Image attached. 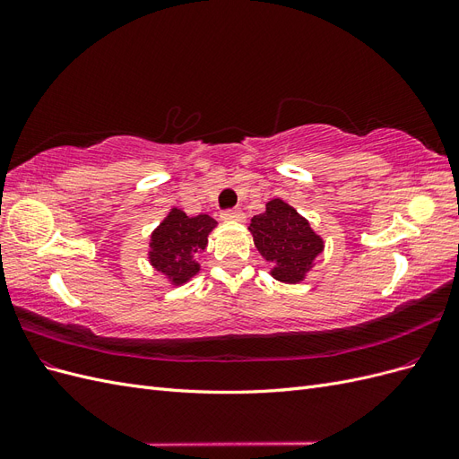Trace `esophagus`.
Instances as JSON below:
<instances>
[{
  "label": "esophagus",
  "instance_id": "obj_1",
  "mask_svg": "<svg viewBox=\"0 0 459 459\" xmlns=\"http://www.w3.org/2000/svg\"><path fill=\"white\" fill-rule=\"evenodd\" d=\"M221 218L228 221H243L245 214L239 211V208H228V211L221 212Z\"/></svg>",
  "mask_w": 459,
  "mask_h": 459
}]
</instances>
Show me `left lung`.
I'll return each instance as SVG.
<instances>
[{
	"label": "left lung",
	"mask_w": 459,
	"mask_h": 459,
	"mask_svg": "<svg viewBox=\"0 0 459 459\" xmlns=\"http://www.w3.org/2000/svg\"><path fill=\"white\" fill-rule=\"evenodd\" d=\"M248 230L260 255L273 264L272 275L285 283L300 281L324 251V241L308 221L281 199L270 201L266 212L255 216Z\"/></svg>",
	"instance_id": "left-lung-1"
}]
</instances>
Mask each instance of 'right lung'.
<instances>
[{
    "label": "right lung",
    "instance_id": "right-lung-1",
    "mask_svg": "<svg viewBox=\"0 0 459 459\" xmlns=\"http://www.w3.org/2000/svg\"><path fill=\"white\" fill-rule=\"evenodd\" d=\"M216 226L208 214L189 218L179 208H172L169 218L151 238V264L179 285L199 272L197 255L206 247V238Z\"/></svg>",
    "mask_w": 459,
    "mask_h": 459
}]
</instances>
